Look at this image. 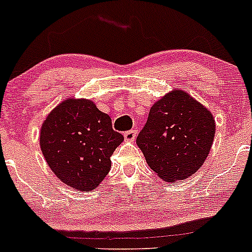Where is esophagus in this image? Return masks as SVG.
Returning a JSON list of instances; mask_svg holds the SVG:
<instances>
[{
	"instance_id": "esophagus-1",
	"label": "esophagus",
	"mask_w": 252,
	"mask_h": 252,
	"mask_svg": "<svg viewBox=\"0 0 252 252\" xmlns=\"http://www.w3.org/2000/svg\"><path fill=\"white\" fill-rule=\"evenodd\" d=\"M135 136H136V130H134V129L124 133V138H126V140L128 141H134L135 140Z\"/></svg>"
}]
</instances>
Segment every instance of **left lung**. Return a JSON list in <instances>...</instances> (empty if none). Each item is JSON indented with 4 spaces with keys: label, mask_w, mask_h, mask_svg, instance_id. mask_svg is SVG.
<instances>
[{
    "label": "left lung",
    "mask_w": 252,
    "mask_h": 252,
    "mask_svg": "<svg viewBox=\"0 0 252 252\" xmlns=\"http://www.w3.org/2000/svg\"><path fill=\"white\" fill-rule=\"evenodd\" d=\"M215 131L211 112L184 91L174 90L152 106L136 144L152 171L164 182H177L204 164Z\"/></svg>",
    "instance_id": "left-lung-1"
}]
</instances>
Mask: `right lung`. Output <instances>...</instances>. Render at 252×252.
Segmentation results:
<instances>
[{
  "label": "right lung",
  "instance_id": "obj_1",
  "mask_svg": "<svg viewBox=\"0 0 252 252\" xmlns=\"http://www.w3.org/2000/svg\"><path fill=\"white\" fill-rule=\"evenodd\" d=\"M123 135L110 116L89 100H65L41 126L40 146L53 173L79 191L94 190L107 175Z\"/></svg>",
  "mask_w": 252,
  "mask_h": 252
}]
</instances>
